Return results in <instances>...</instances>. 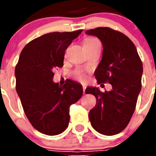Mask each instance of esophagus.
<instances>
[{"mask_svg":"<svg viewBox=\"0 0 156 156\" xmlns=\"http://www.w3.org/2000/svg\"><path fill=\"white\" fill-rule=\"evenodd\" d=\"M85 89H86V86H83V91H84V94H85Z\"/></svg>","mask_w":156,"mask_h":156,"instance_id":"1","label":"esophagus"}]
</instances>
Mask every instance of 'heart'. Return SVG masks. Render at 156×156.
<instances>
[{"label": "heart", "mask_w": 156, "mask_h": 156, "mask_svg": "<svg viewBox=\"0 0 156 156\" xmlns=\"http://www.w3.org/2000/svg\"><path fill=\"white\" fill-rule=\"evenodd\" d=\"M100 45V42L97 40L95 37H87L85 40L84 41V48H94L96 46H98ZM79 78L81 81H84L86 80V78L84 76H83L82 75H80L79 74Z\"/></svg>", "instance_id": "b5f03b06"}]
</instances>
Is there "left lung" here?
I'll list each match as a JSON object with an SVG mask.
<instances>
[{"label": "left lung", "instance_id": "8db88e82", "mask_svg": "<svg viewBox=\"0 0 156 156\" xmlns=\"http://www.w3.org/2000/svg\"><path fill=\"white\" fill-rule=\"evenodd\" d=\"M102 42L103 56L94 72L98 84L108 82L110 91L88 87L86 94L95 96L97 103L90 110L92 127L102 134L112 136L122 132L128 125L136 108L141 90L143 64L136 47L128 37L108 27L86 31Z\"/></svg>", "mask_w": 156, "mask_h": 156}]
</instances>
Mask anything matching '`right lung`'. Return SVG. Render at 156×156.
Listing matches in <instances>:
<instances>
[{
    "label": "right lung",
    "mask_w": 156,
    "mask_h": 156,
    "mask_svg": "<svg viewBox=\"0 0 156 156\" xmlns=\"http://www.w3.org/2000/svg\"><path fill=\"white\" fill-rule=\"evenodd\" d=\"M82 31L44 34L20 53L16 90L30 123L44 134L54 136L67 128L69 107L83 94L82 86L75 81L68 80L63 86L53 81V71L63 66L66 50Z\"/></svg>",
    "instance_id": "add662e5"
}]
</instances>
